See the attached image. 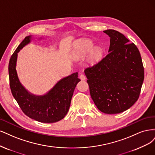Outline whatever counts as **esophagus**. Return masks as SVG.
<instances>
[{"instance_id":"1","label":"esophagus","mask_w":155,"mask_h":155,"mask_svg":"<svg viewBox=\"0 0 155 155\" xmlns=\"http://www.w3.org/2000/svg\"><path fill=\"white\" fill-rule=\"evenodd\" d=\"M80 78H81V81H85V80L86 79V76H85L84 74H81V75H80Z\"/></svg>"}]
</instances>
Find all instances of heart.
<instances>
[{"instance_id": "1", "label": "heart", "mask_w": 155, "mask_h": 155, "mask_svg": "<svg viewBox=\"0 0 155 155\" xmlns=\"http://www.w3.org/2000/svg\"><path fill=\"white\" fill-rule=\"evenodd\" d=\"M93 46V42L86 39H81L76 43L75 51H74V55L78 58H83L86 57L88 53L91 51ZM102 50L98 48H94L93 49L91 53V58L93 60L98 58L101 56Z\"/></svg>"}]
</instances>
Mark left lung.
Segmentation results:
<instances>
[{
	"instance_id": "obj_1",
	"label": "left lung",
	"mask_w": 155,
	"mask_h": 155,
	"mask_svg": "<svg viewBox=\"0 0 155 155\" xmlns=\"http://www.w3.org/2000/svg\"><path fill=\"white\" fill-rule=\"evenodd\" d=\"M110 37L109 53L85 69L89 92L100 111L122 113L139 98L144 79L140 53L134 43L114 29L104 31Z\"/></svg>"
}]
</instances>
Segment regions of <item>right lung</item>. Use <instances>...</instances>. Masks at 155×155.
<instances>
[{"instance_id": "obj_1", "label": "right lung", "mask_w": 155, "mask_h": 155, "mask_svg": "<svg viewBox=\"0 0 155 155\" xmlns=\"http://www.w3.org/2000/svg\"><path fill=\"white\" fill-rule=\"evenodd\" d=\"M29 42L30 36L25 37L9 59L8 71L12 93L28 117L43 123L58 122L68 113L74 88L81 80L78 78V73H74L61 80L44 96L37 97L29 93L19 82L15 67L17 53Z\"/></svg>"}]
</instances>
